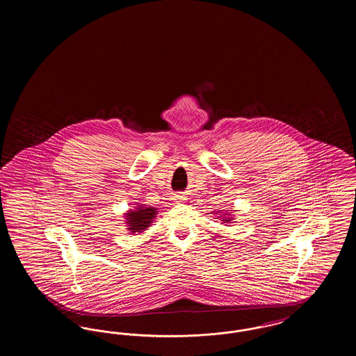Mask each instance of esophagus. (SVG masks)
<instances>
[{"label": "esophagus", "instance_id": "esophagus-1", "mask_svg": "<svg viewBox=\"0 0 356 356\" xmlns=\"http://www.w3.org/2000/svg\"><path fill=\"white\" fill-rule=\"evenodd\" d=\"M176 200H184V197H183V196H179V195H176Z\"/></svg>", "mask_w": 356, "mask_h": 356}]
</instances>
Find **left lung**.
<instances>
[{
  "instance_id": "8db88e82",
  "label": "left lung",
  "mask_w": 356,
  "mask_h": 356,
  "mask_svg": "<svg viewBox=\"0 0 356 356\" xmlns=\"http://www.w3.org/2000/svg\"><path fill=\"white\" fill-rule=\"evenodd\" d=\"M222 220L225 221V222H228V221H229V219H222Z\"/></svg>"
}]
</instances>
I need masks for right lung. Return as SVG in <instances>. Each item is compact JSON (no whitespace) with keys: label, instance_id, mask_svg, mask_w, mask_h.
I'll return each mask as SVG.
<instances>
[{"label":"right lung","instance_id":"right-lung-1","mask_svg":"<svg viewBox=\"0 0 356 356\" xmlns=\"http://www.w3.org/2000/svg\"><path fill=\"white\" fill-rule=\"evenodd\" d=\"M127 215H128L127 218H128V224H129L128 229L132 234L143 232L152 222V219L154 218V215H156V209L154 208L138 207L136 211H132V212H129Z\"/></svg>","mask_w":356,"mask_h":356}]
</instances>
